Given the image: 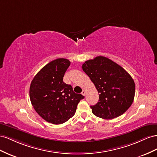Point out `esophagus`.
I'll use <instances>...</instances> for the list:
<instances>
[{"mask_svg":"<svg viewBox=\"0 0 157 157\" xmlns=\"http://www.w3.org/2000/svg\"><path fill=\"white\" fill-rule=\"evenodd\" d=\"M82 94L83 96H86V90H83L82 92Z\"/></svg>","mask_w":157,"mask_h":157,"instance_id":"34e87169","label":"esophagus"}]
</instances>
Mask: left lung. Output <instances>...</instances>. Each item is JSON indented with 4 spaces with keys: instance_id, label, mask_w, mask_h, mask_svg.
I'll list each match as a JSON object with an SVG mask.
<instances>
[{
    "instance_id": "left-lung-1",
    "label": "left lung",
    "mask_w": 157,
    "mask_h": 157,
    "mask_svg": "<svg viewBox=\"0 0 157 157\" xmlns=\"http://www.w3.org/2000/svg\"><path fill=\"white\" fill-rule=\"evenodd\" d=\"M82 69L99 93L97 103L91 106L93 114L102 119H113L130 107L136 85L122 67L108 58L99 56L85 62Z\"/></svg>"
}]
</instances>
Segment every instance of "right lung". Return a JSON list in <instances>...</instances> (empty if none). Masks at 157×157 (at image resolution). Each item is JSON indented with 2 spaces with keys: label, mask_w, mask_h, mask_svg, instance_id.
I'll list each match as a JSON object with an SVG mask.
<instances>
[{
  "label": "right lung",
  "mask_w": 157,
  "mask_h": 157,
  "mask_svg": "<svg viewBox=\"0 0 157 157\" xmlns=\"http://www.w3.org/2000/svg\"><path fill=\"white\" fill-rule=\"evenodd\" d=\"M70 65L68 59L54 60L35 75L30 85L31 105L41 118L53 124H63L72 117L79 101L84 98L63 82Z\"/></svg>",
  "instance_id": "add662e5"
}]
</instances>
